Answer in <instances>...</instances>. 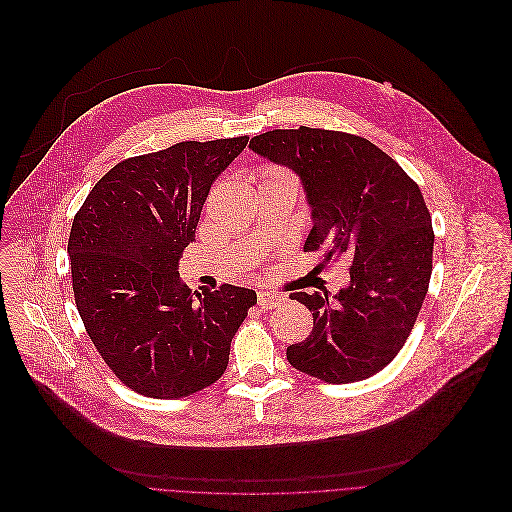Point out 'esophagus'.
<instances>
[{
  "label": "esophagus",
  "instance_id": "1",
  "mask_svg": "<svg viewBox=\"0 0 512 512\" xmlns=\"http://www.w3.org/2000/svg\"><path fill=\"white\" fill-rule=\"evenodd\" d=\"M284 300H286V296L280 294V292H274V290H260L258 292V306L262 311L276 309V306H280Z\"/></svg>",
  "mask_w": 512,
  "mask_h": 512
}]
</instances>
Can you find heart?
<instances>
[{"mask_svg": "<svg viewBox=\"0 0 512 512\" xmlns=\"http://www.w3.org/2000/svg\"><path fill=\"white\" fill-rule=\"evenodd\" d=\"M284 177H290V175H288L284 169L276 167V165H266V167H262V171H260V183H262V181L284 179Z\"/></svg>", "mask_w": 512, "mask_h": 512, "instance_id": "1", "label": "heart"}]
</instances>
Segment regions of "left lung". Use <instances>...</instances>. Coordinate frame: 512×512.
<instances>
[{
    "label": "left lung",
    "mask_w": 512,
    "mask_h": 512,
    "mask_svg": "<svg viewBox=\"0 0 512 512\" xmlns=\"http://www.w3.org/2000/svg\"><path fill=\"white\" fill-rule=\"evenodd\" d=\"M250 149L298 175L313 220L304 250H325L317 268L351 260L333 300L290 294L313 313V331L286 349L288 363L329 383L379 373L410 337L432 276L434 230L418 183L371 141L339 131L276 129Z\"/></svg>",
    "instance_id": "1"
}]
</instances>
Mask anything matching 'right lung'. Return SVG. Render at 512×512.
Returning a JSON list of instances; mask_svg holds the SVG:
<instances>
[{"label": "right lung", "instance_id": "right-lung-1", "mask_svg": "<svg viewBox=\"0 0 512 512\" xmlns=\"http://www.w3.org/2000/svg\"><path fill=\"white\" fill-rule=\"evenodd\" d=\"M248 137L183 141L115 165L76 214L72 288L90 341L113 373L147 397L191 395L222 377L256 292L179 282L181 252L216 177Z\"/></svg>", "mask_w": 512, "mask_h": 512}]
</instances>
